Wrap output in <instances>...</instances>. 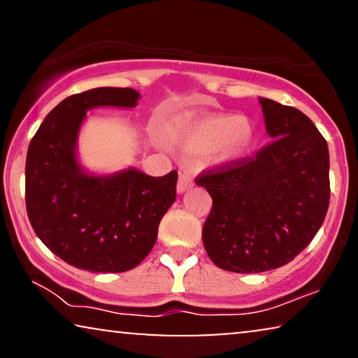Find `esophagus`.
<instances>
[{
    "label": "esophagus",
    "mask_w": 358,
    "mask_h": 358,
    "mask_svg": "<svg viewBox=\"0 0 358 358\" xmlns=\"http://www.w3.org/2000/svg\"><path fill=\"white\" fill-rule=\"evenodd\" d=\"M194 185V178L192 174L187 173V171H182V173L179 174V180H178V192L182 194L185 190L190 189Z\"/></svg>",
    "instance_id": "34e87169"
}]
</instances>
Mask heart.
Wrapping results in <instances>:
<instances>
[{
	"instance_id": "1",
	"label": "heart",
	"mask_w": 358,
	"mask_h": 358,
	"mask_svg": "<svg viewBox=\"0 0 358 358\" xmlns=\"http://www.w3.org/2000/svg\"><path fill=\"white\" fill-rule=\"evenodd\" d=\"M169 138L192 153L212 151L218 161L229 163L248 153L256 140V127L248 117L190 114L171 127Z\"/></svg>"
}]
</instances>
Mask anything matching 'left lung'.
I'll return each mask as SVG.
<instances>
[{
  "label": "left lung",
  "instance_id": "1",
  "mask_svg": "<svg viewBox=\"0 0 358 358\" xmlns=\"http://www.w3.org/2000/svg\"><path fill=\"white\" fill-rule=\"evenodd\" d=\"M272 141L252 158L205 171L195 184L213 199L205 251L229 272L257 273L293 261L329 207V150L301 110L259 97Z\"/></svg>",
  "mask_w": 358,
  "mask_h": 358
}]
</instances>
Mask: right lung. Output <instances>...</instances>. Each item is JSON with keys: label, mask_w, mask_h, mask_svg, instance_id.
I'll return each instance as SVG.
<instances>
[{"label": "right lung", "mask_w": 358, "mask_h": 358, "mask_svg": "<svg viewBox=\"0 0 358 358\" xmlns=\"http://www.w3.org/2000/svg\"><path fill=\"white\" fill-rule=\"evenodd\" d=\"M130 87H96L48 112L27 150L26 208L34 231L53 254L83 271L112 273L138 266L153 249L161 218L176 200L178 171L151 178L130 168L86 173L76 141L94 107H135Z\"/></svg>", "instance_id": "1"}]
</instances>
